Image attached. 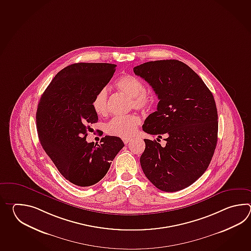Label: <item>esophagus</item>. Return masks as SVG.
Returning a JSON list of instances; mask_svg holds the SVG:
<instances>
[{"label":"esophagus","mask_w":251,"mask_h":251,"mask_svg":"<svg viewBox=\"0 0 251 251\" xmlns=\"http://www.w3.org/2000/svg\"><path fill=\"white\" fill-rule=\"evenodd\" d=\"M131 141V138H123L124 144H126Z\"/></svg>","instance_id":"obj_1"}]
</instances>
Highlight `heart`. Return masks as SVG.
<instances>
[{"label":"heart","instance_id":"b5f03b06","mask_svg":"<svg viewBox=\"0 0 251 251\" xmlns=\"http://www.w3.org/2000/svg\"><path fill=\"white\" fill-rule=\"evenodd\" d=\"M116 87L125 94L131 98V107L141 110H147L154 101V97L145 91L144 81L138 77L131 75H125L119 77L116 81ZM93 110L99 116H105L108 111V97L105 88L97 92L91 102ZM141 118L135 114H130L122 117H116L107 124V133L121 138L131 137L136 132Z\"/></svg>","mask_w":251,"mask_h":251}]
</instances>
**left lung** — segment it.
Instances as JSON below:
<instances>
[{
  "instance_id": "left-lung-1",
  "label": "left lung",
  "mask_w": 251,
  "mask_h": 251,
  "mask_svg": "<svg viewBox=\"0 0 251 251\" xmlns=\"http://www.w3.org/2000/svg\"><path fill=\"white\" fill-rule=\"evenodd\" d=\"M160 101L143 130L165 134L166 146L144 139L140 163L146 177L165 192L192 185L208 168L217 144L218 114L213 94L188 65L178 60L147 62L133 68ZM158 140V139H157Z\"/></svg>"
}]
</instances>
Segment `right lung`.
<instances>
[{
    "instance_id": "1",
    "label": "right lung",
    "mask_w": 251,
    "mask_h": 251,
    "mask_svg": "<svg viewBox=\"0 0 251 251\" xmlns=\"http://www.w3.org/2000/svg\"><path fill=\"white\" fill-rule=\"evenodd\" d=\"M116 64L78 63L54 76L38 103V138L59 172L78 187H90L107 174L123 141L106 135L101 144L87 143L91 124L98 122L91 102L111 80Z\"/></svg>"
}]
</instances>
